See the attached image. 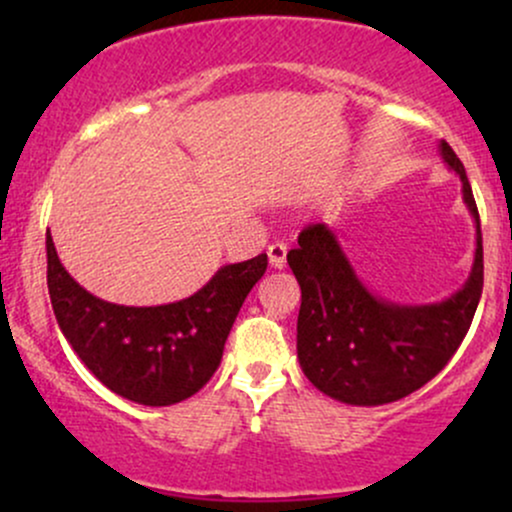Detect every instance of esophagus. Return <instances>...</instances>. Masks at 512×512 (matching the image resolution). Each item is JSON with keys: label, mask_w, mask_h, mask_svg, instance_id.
<instances>
[{"label": "esophagus", "mask_w": 512, "mask_h": 512, "mask_svg": "<svg viewBox=\"0 0 512 512\" xmlns=\"http://www.w3.org/2000/svg\"><path fill=\"white\" fill-rule=\"evenodd\" d=\"M286 252H289V248H286V243H281V240H276V243H272L267 248V257H269V264H272L274 269H284L286 267Z\"/></svg>", "instance_id": "34e87169"}]
</instances>
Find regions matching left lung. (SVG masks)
I'll use <instances>...</instances> for the list:
<instances>
[{"label": "left lung", "instance_id": "obj_1", "mask_svg": "<svg viewBox=\"0 0 512 512\" xmlns=\"http://www.w3.org/2000/svg\"><path fill=\"white\" fill-rule=\"evenodd\" d=\"M440 156L460 175L462 197L477 221L472 274L440 303L399 305L373 296L325 223H310L286 255L301 284L298 361L317 390L356 407L397 402L448 366L460 349L484 289V248L472 185L448 142Z\"/></svg>", "mask_w": 512, "mask_h": 512}]
</instances>
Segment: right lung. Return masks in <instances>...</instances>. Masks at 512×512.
<instances>
[{
  "mask_svg": "<svg viewBox=\"0 0 512 512\" xmlns=\"http://www.w3.org/2000/svg\"><path fill=\"white\" fill-rule=\"evenodd\" d=\"M45 248L52 310L67 342L108 390L146 407L178 404L209 383L240 305L267 269V255L226 264L195 296L134 308L76 284L50 231Z\"/></svg>",
  "mask_w": 512,
  "mask_h": 512,
  "instance_id": "add662e5",
  "label": "right lung"
}]
</instances>
